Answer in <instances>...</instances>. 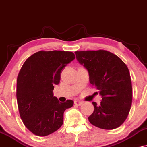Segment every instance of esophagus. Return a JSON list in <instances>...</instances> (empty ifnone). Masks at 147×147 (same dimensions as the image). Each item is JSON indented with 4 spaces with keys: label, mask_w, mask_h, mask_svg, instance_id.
<instances>
[{
    "label": "esophagus",
    "mask_w": 147,
    "mask_h": 147,
    "mask_svg": "<svg viewBox=\"0 0 147 147\" xmlns=\"http://www.w3.org/2000/svg\"><path fill=\"white\" fill-rule=\"evenodd\" d=\"M74 104L76 105H78V106H80L81 105H82V102L76 100H74Z\"/></svg>",
    "instance_id": "1"
}]
</instances>
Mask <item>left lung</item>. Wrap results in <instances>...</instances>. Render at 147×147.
I'll list each match as a JSON object with an SVG mask.
<instances>
[{
    "label": "left lung",
    "instance_id": "left-lung-1",
    "mask_svg": "<svg viewBox=\"0 0 147 147\" xmlns=\"http://www.w3.org/2000/svg\"><path fill=\"white\" fill-rule=\"evenodd\" d=\"M77 60L89 72V82L102 96L100 104L93 102L94 111L88 118L93 125L111 130L123 124L132 103V85L128 67L106 50L76 51Z\"/></svg>",
    "mask_w": 147,
    "mask_h": 147
}]
</instances>
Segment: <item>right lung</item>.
<instances>
[{
	"label": "right lung",
	"instance_id": "add662e5",
	"mask_svg": "<svg viewBox=\"0 0 147 147\" xmlns=\"http://www.w3.org/2000/svg\"><path fill=\"white\" fill-rule=\"evenodd\" d=\"M74 59L71 51H40L20 69L16 83L18 111L24 125L35 135L46 136L60 129L64 112L74 105L71 100L58 101L53 90L59 84L62 70Z\"/></svg>",
	"mask_w": 147,
	"mask_h": 147
}]
</instances>
